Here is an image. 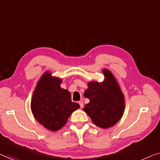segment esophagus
<instances>
[{
    "mask_svg": "<svg viewBox=\"0 0 160 160\" xmlns=\"http://www.w3.org/2000/svg\"><path fill=\"white\" fill-rule=\"evenodd\" d=\"M79 104H80V108H82L83 106H84V103H83V102H82V101H80V102H79Z\"/></svg>",
    "mask_w": 160,
    "mask_h": 160,
    "instance_id": "34e87169",
    "label": "esophagus"
}]
</instances>
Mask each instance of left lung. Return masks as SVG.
<instances>
[{
    "mask_svg": "<svg viewBox=\"0 0 160 160\" xmlns=\"http://www.w3.org/2000/svg\"><path fill=\"white\" fill-rule=\"evenodd\" d=\"M103 82L88 83L84 96L90 100L84 111L98 127L109 128L120 120L124 113L125 98L118 81L109 69L102 71Z\"/></svg>",
    "mask_w": 160,
    "mask_h": 160,
    "instance_id": "left-lung-1",
    "label": "left lung"
}]
</instances>
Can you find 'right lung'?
Instances as JSON below:
<instances>
[{
    "instance_id": "1",
    "label": "right lung",
    "mask_w": 160,
    "mask_h": 160,
    "mask_svg": "<svg viewBox=\"0 0 160 160\" xmlns=\"http://www.w3.org/2000/svg\"><path fill=\"white\" fill-rule=\"evenodd\" d=\"M62 80L44 73L33 92L31 109L35 118L46 129L57 131L65 125L69 117L80 108L71 101V94L60 87Z\"/></svg>"
}]
</instances>
